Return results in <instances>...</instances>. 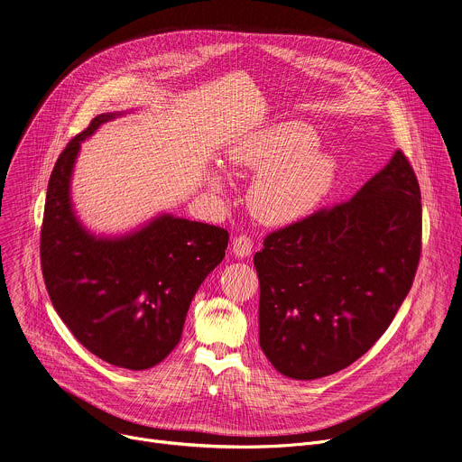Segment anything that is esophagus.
Wrapping results in <instances>:
<instances>
[{"instance_id":"esophagus-1","label":"esophagus","mask_w":462,"mask_h":462,"mask_svg":"<svg viewBox=\"0 0 462 462\" xmlns=\"http://www.w3.org/2000/svg\"><path fill=\"white\" fill-rule=\"evenodd\" d=\"M253 245H254L253 237L246 234H239L232 241V253L237 258H246V256H250V253H253Z\"/></svg>"}]
</instances>
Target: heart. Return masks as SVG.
Returning <instances> with one entry per match:
<instances>
[{"mask_svg": "<svg viewBox=\"0 0 462 462\" xmlns=\"http://www.w3.org/2000/svg\"><path fill=\"white\" fill-rule=\"evenodd\" d=\"M319 138L304 123H280L237 143L228 160L237 170L260 173L250 189V208L269 225L306 217L329 193L335 165L315 151Z\"/></svg>", "mask_w": 462, "mask_h": 462, "instance_id": "1", "label": "heart"}]
</instances>
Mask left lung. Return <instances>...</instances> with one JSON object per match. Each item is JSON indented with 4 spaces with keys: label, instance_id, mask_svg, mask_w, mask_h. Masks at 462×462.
I'll use <instances>...</instances> for the list:
<instances>
[{
    "label": "left lung",
    "instance_id": "left-lung-1",
    "mask_svg": "<svg viewBox=\"0 0 462 462\" xmlns=\"http://www.w3.org/2000/svg\"><path fill=\"white\" fill-rule=\"evenodd\" d=\"M420 253V186L396 151L352 199L263 239L254 267L267 359L292 380L350 366L393 322Z\"/></svg>",
    "mask_w": 462,
    "mask_h": 462
}]
</instances>
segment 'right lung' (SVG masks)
<instances>
[{
  "label": "right lung",
  "instance_id": "1",
  "mask_svg": "<svg viewBox=\"0 0 462 462\" xmlns=\"http://www.w3.org/2000/svg\"><path fill=\"white\" fill-rule=\"evenodd\" d=\"M112 117H94L53 167L40 263L53 308L75 339L110 365L145 370L179 345L191 299L223 262L230 236L221 226L173 216L117 239L82 228L69 202L71 170L80 142Z\"/></svg>",
  "mask_w": 462,
  "mask_h": 462
}]
</instances>
